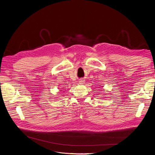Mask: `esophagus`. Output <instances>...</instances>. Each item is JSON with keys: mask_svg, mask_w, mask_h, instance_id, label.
I'll return each instance as SVG.
<instances>
[{"mask_svg": "<svg viewBox=\"0 0 155 155\" xmlns=\"http://www.w3.org/2000/svg\"><path fill=\"white\" fill-rule=\"evenodd\" d=\"M83 83H84V81H83L82 80H81V81H80V84H83Z\"/></svg>", "mask_w": 155, "mask_h": 155, "instance_id": "obj_1", "label": "esophagus"}]
</instances>
